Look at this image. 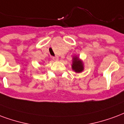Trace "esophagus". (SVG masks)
<instances>
[{
	"label": "esophagus",
	"instance_id": "1",
	"mask_svg": "<svg viewBox=\"0 0 124 124\" xmlns=\"http://www.w3.org/2000/svg\"><path fill=\"white\" fill-rule=\"evenodd\" d=\"M53 59L54 60V61H57L58 60V56H53Z\"/></svg>",
	"mask_w": 124,
	"mask_h": 124
}]
</instances>
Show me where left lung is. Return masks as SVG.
Segmentation results:
<instances>
[{
  "instance_id": "1",
  "label": "left lung",
  "mask_w": 124,
  "mask_h": 124,
  "mask_svg": "<svg viewBox=\"0 0 124 124\" xmlns=\"http://www.w3.org/2000/svg\"><path fill=\"white\" fill-rule=\"evenodd\" d=\"M72 69L78 73H79L83 71V66L82 62L79 60L78 58L74 57L73 60V64H72Z\"/></svg>"
}]
</instances>
